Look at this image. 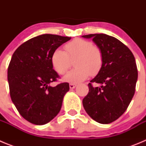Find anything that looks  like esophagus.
Masks as SVG:
<instances>
[{
    "label": "esophagus",
    "instance_id": "1",
    "mask_svg": "<svg viewBox=\"0 0 146 146\" xmlns=\"http://www.w3.org/2000/svg\"><path fill=\"white\" fill-rule=\"evenodd\" d=\"M76 86H77V85L76 84H73V83L69 84V88H70V89H74Z\"/></svg>",
    "mask_w": 146,
    "mask_h": 146
}]
</instances>
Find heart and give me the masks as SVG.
I'll return each mask as SVG.
<instances>
[{"label":"heart","mask_w":146,"mask_h":146,"mask_svg":"<svg viewBox=\"0 0 146 146\" xmlns=\"http://www.w3.org/2000/svg\"><path fill=\"white\" fill-rule=\"evenodd\" d=\"M65 52L60 49L54 51L51 62L55 72L64 74L74 60L75 69L64 77V80L71 83H78L86 80L89 75L95 76L102 69L103 55L101 50L90 41L76 38L64 46Z\"/></svg>","instance_id":"1"}]
</instances>
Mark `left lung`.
I'll return each mask as SVG.
<instances>
[{
  "label": "left lung",
  "mask_w": 146,
  "mask_h": 146,
  "mask_svg": "<svg viewBox=\"0 0 146 146\" xmlns=\"http://www.w3.org/2000/svg\"><path fill=\"white\" fill-rule=\"evenodd\" d=\"M82 37L92 38L103 55L102 69L88 85L89 92L82 104L94 121L108 124L123 114L133 98L138 74L135 58L124 44L111 36L96 33ZM94 82L101 86L95 87Z\"/></svg>",
  "instance_id": "8db88e82"
}]
</instances>
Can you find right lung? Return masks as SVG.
I'll list each match as a JSON object with an SVG mask.
<instances>
[{
  "instance_id": "1",
  "label": "right lung",
  "mask_w": 146,
  "mask_h": 146,
  "mask_svg": "<svg viewBox=\"0 0 146 146\" xmlns=\"http://www.w3.org/2000/svg\"><path fill=\"white\" fill-rule=\"evenodd\" d=\"M70 39L58 35H40L22 44L13 54L8 68L10 96L18 112L30 123L44 125L60 112L69 85L50 86L59 78L51 57Z\"/></svg>"
}]
</instances>
